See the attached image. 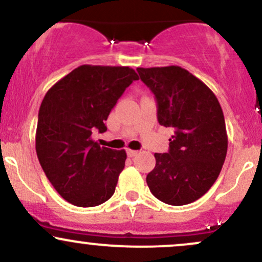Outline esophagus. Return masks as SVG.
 <instances>
[{
	"label": "esophagus",
	"mask_w": 262,
	"mask_h": 262,
	"mask_svg": "<svg viewBox=\"0 0 262 262\" xmlns=\"http://www.w3.org/2000/svg\"><path fill=\"white\" fill-rule=\"evenodd\" d=\"M126 154H128V157L133 158V157H136V155L138 154V151L137 150H133V149H126Z\"/></svg>",
	"instance_id": "34e87169"
}]
</instances>
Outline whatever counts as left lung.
Here are the masks:
<instances>
[{
    "label": "left lung",
    "instance_id": "8db88e82",
    "mask_svg": "<svg viewBox=\"0 0 262 262\" xmlns=\"http://www.w3.org/2000/svg\"><path fill=\"white\" fill-rule=\"evenodd\" d=\"M158 103V122L174 128L168 153H155L146 184L157 199L186 205L219 177L228 151L221 105L212 91L179 66L137 68Z\"/></svg>",
    "mask_w": 262,
    "mask_h": 262
}]
</instances>
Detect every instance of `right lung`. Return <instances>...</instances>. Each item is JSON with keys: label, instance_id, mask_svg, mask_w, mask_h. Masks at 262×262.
Segmentation results:
<instances>
[{"label": "right lung", "instance_id": "obj_1", "mask_svg": "<svg viewBox=\"0 0 262 262\" xmlns=\"http://www.w3.org/2000/svg\"><path fill=\"white\" fill-rule=\"evenodd\" d=\"M138 79L133 68L83 64L46 93L37 123V157L68 203L91 208L114 194L126 153L100 146L92 132L107 130L104 120L125 88Z\"/></svg>", "mask_w": 262, "mask_h": 262}]
</instances>
